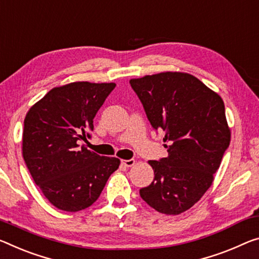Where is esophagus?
Here are the masks:
<instances>
[{
    "instance_id": "34e87169",
    "label": "esophagus",
    "mask_w": 259,
    "mask_h": 259,
    "mask_svg": "<svg viewBox=\"0 0 259 259\" xmlns=\"http://www.w3.org/2000/svg\"><path fill=\"white\" fill-rule=\"evenodd\" d=\"M121 163L123 166L125 167H133L136 161H135V159H129V160H121Z\"/></svg>"
}]
</instances>
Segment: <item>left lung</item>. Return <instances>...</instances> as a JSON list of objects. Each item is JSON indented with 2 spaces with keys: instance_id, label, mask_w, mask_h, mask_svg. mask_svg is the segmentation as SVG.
I'll return each mask as SVG.
<instances>
[{
  "instance_id": "1",
  "label": "left lung",
  "mask_w": 259,
  "mask_h": 259,
  "mask_svg": "<svg viewBox=\"0 0 259 259\" xmlns=\"http://www.w3.org/2000/svg\"><path fill=\"white\" fill-rule=\"evenodd\" d=\"M153 129L163 131L168 157L150 160L154 180L143 200L163 214L187 211L212 186L231 142L218 93L187 72L166 71L130 79Z\"/></svg>"
}]
</instances>
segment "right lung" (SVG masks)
I'll list each match as a JSON object with an SVG mask.
<instances>
[{"instance_id": "add662e5", "label": "right lung", "mask_w": 259, "mask_h": 259, "mask_svg": "<svg viewBox=\"0 0 259 259\" xmlns=\"http://www.w3.org/2000/svg\"><path fill=\"white\" fill-rule=\"evenodd\" d=\"M115 86L90 81L59 86L26 114L24 161L44 196L59 210L91 206L120 166V159L101 157L78 144L90 137L93 118Z\"/></svg>"}]
</instances>
